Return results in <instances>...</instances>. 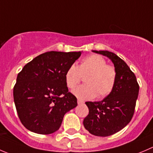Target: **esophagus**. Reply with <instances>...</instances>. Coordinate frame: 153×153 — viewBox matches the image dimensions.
<instances>
[{
  "label": "esophagus",
  "instance_id": "esophagus-1",
  "mask_svg": "<svg viewBox=\"0 0 153 153\" xmlns=\"http://www.w3.org/2000/svg\"><path fill=\"white\" fill-rule=\"evenodd\" d=\"M78 105H82V104H84V101L81 100V99H78Z\"/></svg>",
  "mask_w": 153,
  "mask_h": 153
}]
</instances>
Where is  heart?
Returning <instances> with one entry per match:
<instances>
[{
    "label": "heart",
    "mask_w": 153,
    "mask_h": 153,
    "mask_svg": "<svg viewBox=\"0 0 153 153\" xmlns=\"http://www.w3.org/2000/svg\"><path fill=\"white\" fill-rule=\"evenodd\" d=\"M88 75L84 79L85 84L72 91L81 99H92L98 95L99 98L109 95L114 90L117 81V70L114 66L107 64L102 56H87L78 66L72 64L65 73V82L68 88L73 89L80 83L81 75Z\"/></svg>",
    "instance_id": "heart-1"
}]
</instances>
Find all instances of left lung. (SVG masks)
Segmentation results:
<instances>
[{
	"label": "left lung",
	"mask_w": 153,
	"mask_h": 153,
	"mask_svg": "<svg viewBox=\"0 0 153 153\" xmlns=\"http://www.w3.org/2000/svg\"><path fill=\"white\" fill-rule=\"evenodd\" d=\"M108 57L117 70L114 90L100 102H86L89 114L84 126L90 134L107 137L118 132L131 121L135 109L139 85L134 72L123 60L108 51H93Z\"/></svg>",
	"instance_id": "8db88e82"
}]
</instances>
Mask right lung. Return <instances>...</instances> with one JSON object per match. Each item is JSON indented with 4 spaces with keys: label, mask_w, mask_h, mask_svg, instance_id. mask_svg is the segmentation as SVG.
I'll return each mask as SVG.
<instances>
[{
    "label": "right lung",
    "mask_w": 153,
    "mask_h": 153,
    "mask_svg": "<svg viewBox=\"0 0 153 153\" xmlns=\"http://www.w3.org/2000/svg\"><path fill=\"white\" fill-rule=\"evenodd\" d=\"M81 52L48 51L27 63L18 74L13 99L27 129L49 134L60 127L65 114L78 105L65 82L68 68Z\"/></svg>",
    "instance_id": "right-lung-1"
}]
</instances>
